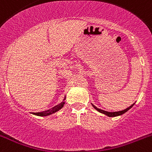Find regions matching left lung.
<instances>
[{
	"instance_id": "8db88e82",
	"label": "left lung",
	"mask_w": 152,
	"mask_h": 152,
	"mask_svg": "<svg viewBox=\"0 0 152 152\" xmlns=\"http://www.w3.org/2000/svg\"><path fill=\"white\" fill-rule=\"evenodd\" d=\"M93 106V107L95 109V110H96L98 111V112L104 114V115H106V116H109V117H115V116H121V115H123V114H124L125 113H126L127 111L129 110H130V109L132 108V107H133V105L135 104V103H133V104H132L130 107H129L128 108L125 109V110H121V111H116V112H108V111H105V110H101V109H99L97 108L96 107H95L93 103H91Z\"/></svg>"
}]
</instances>
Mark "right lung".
<instances>
[{"instance_id": "right-lung-1", "label": "right lung", "mask_w": 152, "mask_h": 152, "mask_svg": "<svg viewBox=\"0 0 152 152\" xmlns=\"http://www.w3.org/2000/svg\"><path fill=\"white\" fill-rule=\"evenodd\" d=\"M65 99H66V96H64V100L61 103H60L59 104H58V105L55 106L54 107H52V108L49 109L48 110L43 111V112H40V113H33V115H36V116H50L52 114L58 112V110H60L63 107H64V103H65Z\"/></svg>"}]
</instances>
